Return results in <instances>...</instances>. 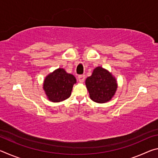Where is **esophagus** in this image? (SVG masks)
<instances>
[{"mask_svg": "<svg viewBox=\"0 0 158 158\" xmlns=\"http://www.w3.org/2000/svg\"><path fill=\"white\" fill-rule=\"evenodd\" d=\"M78 79L79 82H84V80H85V75L84 74H81V75H79L78 76Z\"/></svg>", "mask_w": 158, "mask_h": 158, "instance_id": "esophagus-1", "label": "esophagus"}]
</instances>
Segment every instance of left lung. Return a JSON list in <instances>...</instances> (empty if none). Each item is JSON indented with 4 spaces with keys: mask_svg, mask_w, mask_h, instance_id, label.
Listing matches in <instances>:
<instances>
[{
    "mask_svg": "<svg viewBox=\"0 0 158 158\" xmlns=\"http://www.w3.org/2000/svg\"><path fill=\"white\" fill-rule=\"evenodd\" d=\"M85 85L90 99L98 103L110 100L117 89L116 79L102 67H98L93 70L92 75L85 80Z\"/></svg>",
    "mask_w": 158,
    "mask_h": 158,
    "instance_id": "obj_1",
    "label": "left lung"
}]
</instances>
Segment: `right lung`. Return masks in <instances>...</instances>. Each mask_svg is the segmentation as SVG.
<instances>
[{"label":"right lung","instance_id":"obj_1","mask_svg":"<svg viewBox=\"0 0 158 158\" xmlns=\"http://www.w3.org/2000/svg\"><path fill=\"white\" fill-rule=\"evenodd\" d=\"M75 83L76 79L73 74L59 68L45 78L43 89L50 101L58 102L69 98Z\"/></svg>","mask_w":158,"mask_h":158}]
</instances>
